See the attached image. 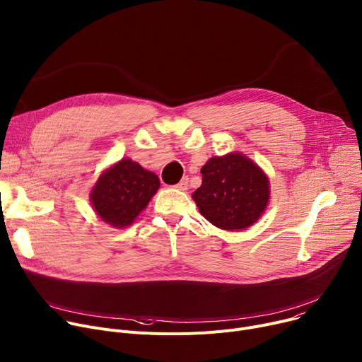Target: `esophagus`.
I'll list each match as a JSON object with an SVG mask.
<instances>
[{"mask_svg": "<svg viewBox=\"0 0 362 362\" xmlns=\"http://www.w3.org/2000/svg\"><path fill=\"white\" fill-rule=\"evenodd\" d=\"M177 189H180V191H187L188 189V178L185 177V178H182L178 184H175L174 185Z\"/></svg>", "mask_w": 362, "mask_h": 362, "instance_id": "obj_1", "label": "esophagus"}]
</instances>
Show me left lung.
Returning a JSON list of instances; mask_svg holds the SVG:
<instances>
[{"instance_id":"left-lung-1","label":"left lung","mask_w":362,"mask_h":362,"mask_svg":"<svg viewBox=\"0 0 362 362\" xmlns=\"http://www.w3.org/2000/svg\"><path fill=\"white\" fill-rule=\"evenodd\" d=\"M202 174V185L192 192V199L216 228L246 229L264 213L269 199L268 178L246 156L229 153L211 158Z\"/></svg>"}]
</instances>
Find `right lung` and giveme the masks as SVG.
Instances as JSON below:
<instances>
[{
	"label": "right lung",
	"instance_id": "obj_1",
	"mask_svg": "<svg viewBox=\"0 0 362 362\" xmlns=\"http://www.w3.org/2000/svg\"><path fill=\"white\" fill-rule=\"evenodd\" d=\"M159 185L158 175L132 159H122L100 175L91 203L105 223L124 228L148 206Z\"/></svg>",
	"mask_w": 362,
	"mask_h": 362
}]
</instances>
